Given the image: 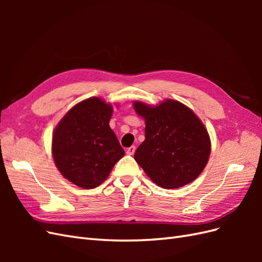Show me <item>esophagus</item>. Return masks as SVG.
<instances>
[{
  "label": "esophagus",
  "instance_id": "obj_1",
  "mask_svg": "<svg viewBox=\"0 0 262 262\" xmlns=\"http://www.w3.org/2000/svg\"><path fill=\"white\" fill-rule=\"evenodd\" d=\"M134 153H136V146H134V145L130 146L128 149H126V154H128V155H133Z\"/></svg>",
  "mask_w": 262,
  "mask_h": 262
}]
</instances>
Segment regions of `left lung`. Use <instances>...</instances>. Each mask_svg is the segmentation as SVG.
Listing matches in <instances>:
<instances>
[{
    "label": "left lung",
    "mask_w": 262,
    "mask_h": 262,
    "mask_svg": "<svg viewBox=\"0 0 262 262\" xmlns=\"http://www.w3.org/2000/svg\"><path fill=\"white\" fill-rule=\"evenodd\" d=\"M145 120V140L134 160L157 186L175 189L190 184L204 169L211 153L207 129L191 109L168 99L155 107L134 102Z\"/></svg>",
    "instance_id": "1"
}]
</instances>
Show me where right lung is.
<instances>
[{
  "label": "right lung",
  "instance_id": "add662e5",
  "mask_svg": "<svg viewBox=\"0 0 262 262\" xmlns=\"http://www.w3.org/2000/svg\"><path fill=\"white\" fill-rule=\"evenodd\" d=\"M112 115V105L92 97L71 109L53 132L55 166L63 177L78 187H98L124 155L109 126Z\"/></svg>",
  "mask_w": 262,
  "mask_h": 262
}]
</instances>
